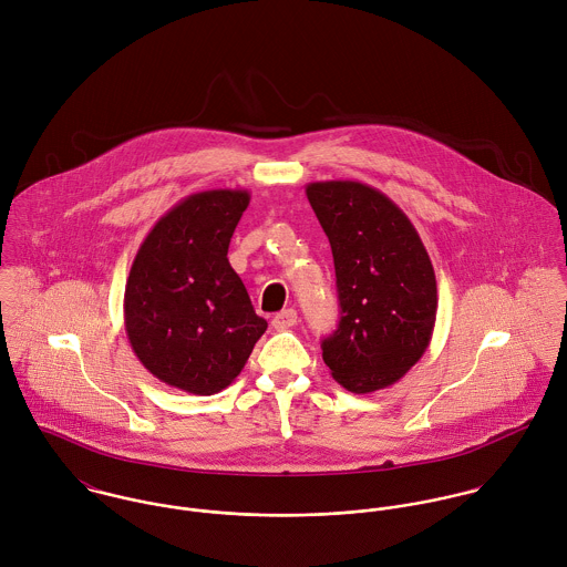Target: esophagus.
<instances>
[{
  "label": "esophagus",
  "mask_w": 567,
  "mask_h": 567,
  "mask_svg": "<svg viewBox=\"0 0 567 567\" xmlns=\"http://www.w3.org/2000/svg\"><path fill=\"white\" fill-rule=\"evenodd\" d=\"M297 321H299V317H297V310L288 308V310H284V312H279V315H275V319H272V327H275L277 331H284V329H290V327H295Z\"/></svg>",
  "instance_id": "34e87169"
}]
</instances>
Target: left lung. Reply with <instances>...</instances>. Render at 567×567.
Segmentation results:
<instances>
[{
	"instance_id": "1",
	"label": "left lung",
	"mask_w": 567,
	"mask_h": 567,
	"mask_svg": "<svg viewBox=\"0 0 567 567\" xmlns=\"http://www.w3.org/2000/svg\"><path fill=\"white\" fill-rule=\"evenodd\" d=\"M308 200L331 244L338 329L323 340L331 378L364 395L400 382L425 353L436 321V277L404 212L358 181H317Z\"/></svg>"
}]
</instances>
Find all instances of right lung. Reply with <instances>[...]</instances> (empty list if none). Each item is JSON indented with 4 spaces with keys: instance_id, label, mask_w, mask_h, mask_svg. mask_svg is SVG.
Returning <instances> with one entry per match:
<instances>
[{
    "instance_id": "add662e5",
    "label": "right lung",
    "mask_w": 567,
    "mask_h": 567,
    "mask_svg": "<svg viewBox=\"0 0 567 567\" xmlns=\"http://www.w3.org/2000/svg\"><path fill=\"white\" fill-rule=\"evenodd\" d=\"M248 200L246 189L189 194L151 229L126 279L124 324L135 355L192 395L227 389L268 327L227 257Z\"/></svg>"
}]
</instances>
